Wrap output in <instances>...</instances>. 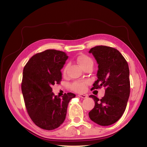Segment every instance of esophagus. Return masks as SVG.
I'll use <instances>...</instances> for the list:
<instances>
[{
	"label": "esophagus",
	"instance_id": "34e87169",
	"mask_svg": "<svg viewBox=\"0 0 147 147\" xmlns=\"http://www.w3.org/2000/svg\"><path fill=\"white\" fill-rule=\"evenodd\" d=\"M78 96L80 97H82V98H83V99H85L88 97V95H86V94H78Z\"/></svg>",
	"mask_w": 147,
	"mask_h": 147
}]
</instances>
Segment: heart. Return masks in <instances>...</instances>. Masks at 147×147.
Segmentation results:
<instances>
[{"instance_id": "b5f03b06", "label": "heart", "mask_w": 147, "mask_h": 147, "mask_svg": "<svg viewBox=\"0 0 147 147\" xmlns=\"http://www.w3.org/2000/svg\"><path fill=\"white\" fill-rule=\"evenodd\" d=\"M77 62L81 66V67L84 70L86 68H92L94 65V62L90 56L86 55H80L77 56ZM67 65L65 66L63 69V73L64 75H65L67 69ZM88 82L87 81H76L70 84L71 90L77 92H83L86 90V87L88 85Z\"/></svg>"}]
</instances>
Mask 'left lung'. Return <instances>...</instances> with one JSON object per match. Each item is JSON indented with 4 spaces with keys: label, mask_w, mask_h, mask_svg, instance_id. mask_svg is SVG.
<instances>
[{
    "label": "left lung",
    "mask_w": 147,
    "mask_h": 147,
    "mask_svg": "<svg viewBox=\"0 0 147 147\" xmlns=\"http://www.w3.org/2000/svg\"><path fill=\"white\" fill-rule=\"evenodd\" d=\"M98 64L97 79L91 90L105 88L101 99L90 95L95 102L94 107L89 112L92 121L100 126L116 123L126 110L130 94L129 69L120 52L112 47L96 46L89 51Z\"/></svg>",
    "instance_id": "obj_1"
}]
</instances>
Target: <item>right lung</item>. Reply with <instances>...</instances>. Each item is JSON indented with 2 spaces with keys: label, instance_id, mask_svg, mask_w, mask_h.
Returning <instances> with one entry per match:
<instances>
[{
  "label": "right lung",
  "instance_id": "right-lung-1",
  "mask_svg": "<svg viewBox=\"0 0 147 147\" xmlns=\"http://www.w3.org/2000/svg\"><path fill=\"white\" fill-rule=\"evenodd\" d=\"M68 56L63 51L47 50L34 55L23 69L21 90L28 113L34 123L48 131L59 127L64 121L72 92L60 98L51 86L60 84L61 69Z\"/></svg>",
  "mask_w": 147,
  "mask_h": 147
}]
</instances>
